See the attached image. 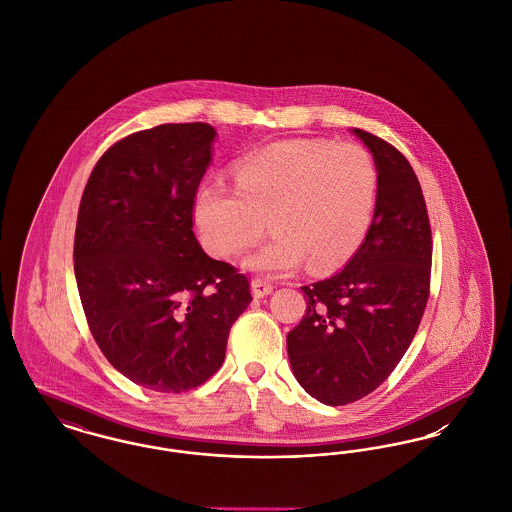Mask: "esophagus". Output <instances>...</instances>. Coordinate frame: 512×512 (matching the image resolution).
Listing matches in <instances>:
<instances>
[{
    "mask_svg": "<svg viewBox=\"0 0 512 512\" xmlns=\"http://www.w3.org/2000/svg\"><path fill=\"white\" fill-rule=\"evenodd\" d=\"M251 292L259 299V297H265L268 293L272 292V284L263 280V278H253L251 282Z\"/></svg>",
    "mask_w": 512,
    "mask_h": 512,
    "instance_id": "esophagus-1",
    "label": "esophagus"
}]
</instances>
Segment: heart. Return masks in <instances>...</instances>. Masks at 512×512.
<instances>
[{"label":"heart","mask_w":512,"mask_h":512,"mask_svg":"<svg viewBox=\"0 0 512 512\" xmlns=\"http://www.w3.org/2000/svg\"><path fill=\"white\" fill-rule=\"evenodd\" d=\"M236 190L211 182L195 195L203 245L217 257H238L274 238L247 265L288 274L309 261L313 270L338 268L365 238L378 194L372 155L353 142L286 140L245 155L234 169Z\"/></svg>","instance_id":"obj_1"}]
</instances>
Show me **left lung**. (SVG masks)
Here are the masks:
<instances>
[{"instance_id":"8db88e82","label":"left lung","mask_w":512,"mask_h":512,"mask_svg":"<svg viewBox=\"0 0 512 512\" xmlns=\"http://www.w3.org/2000/svg\"><path fill=\"white\" fill-rule=\"evenodd\" d=\"M353 132L378 171L374 219L347 267L301 288L307 311L288 334L297 382L332 407L372 393L403 359L432 274V228L413 167L386 140Z\"/></svg>"}]
</instances>
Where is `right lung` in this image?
Instances as JSON below:
<instances>
[{"instance_id": "1", "label": "right lung", "mask_w": 512, "mask_h": 512, "mask_svg": "<svg viewBox=\"0 0 512 512\" xmlns=\"http://www.w3.org/2000/svg\"><path fill=\"white\" fill-rule=\"evenodd\" d=\"M215 128L169 122L109 147L88 178L74 232V276L90 332L134 384L194 390L219 370L249 280L211 259L194 203Z\"/></svg>"}]
</instances>
